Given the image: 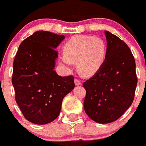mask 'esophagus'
<instances>
[{
  "label": "esophagus",
  "mask_w": 146,
  "mask_h": 146,
  "mask_svg": "<svg viewBox=\"0 0 146 146\" xmlns=\"http://www.w3.org/2000/svg\"><path fill=\"white\" fill-rule=\"evenodd\" d=\"M74 83H75V84L77 85V86H78V85H80L81 84V81L79 80V79H76H76H74Z\"/></svg>",
  "instance_id": "esophagus-1"
}]
</instances>
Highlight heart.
Wrapping results in <instances>:
<instances>
[{
  "mask_svg": "<svg viewBox=\"0 0 146 146\" xmlns=\"http://www.w3.org/2000/svg\"><path fill=\"white\" fill-rule=\"evenodd\" d=\"M106 52V43L102 37L77 35L64 44L60 61L67 66L76 62V69L81 74L91 76L103 65Z\"/></svg>",
  "mask_w": 146,
  "mask_h": 146,
  "instance_id": "b5f03b06",
  "label": "heart"
}]
</instances>
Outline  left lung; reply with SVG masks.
Instances as JSON below:
<instances>
[{
	"instance_id": "obj_1",
	"label": "left lung",
	"mask_w": 146,
	"mask_h": 146,
	"mask_svg": "<svg viewBox=\"0 0 146 146\" xmlns=\"http://www.w3.org/2000/svg\"><path fill=\"white\" fill-rule=\"evenodd\" d=\"M107 52L104 63L83 83L86 90L84 109L99 123L117 120L131 106L137 86L135 62L128 46L115 35L105 31Z\"/></svg>"
}]
</instances>
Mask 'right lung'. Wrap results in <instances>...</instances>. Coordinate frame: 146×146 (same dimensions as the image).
<instances>
[{"instance_id": "1", "label": "right lung", "mask_w": 146, "mask_h": 146, "mask_svg": "<svg viewBox=\"0 0 146 146\" xmlns=\"http://www.w3.org/2000/svg\"><path fill=\"white\" fill-rule=\"evenodd\" d=\"M64 36L35 32L21 42L13 62L15 99L24 117L39 125L56 119L64 96L74 88L72 75L60 76L54 70Z\"/></svg>"}]
</instances>
